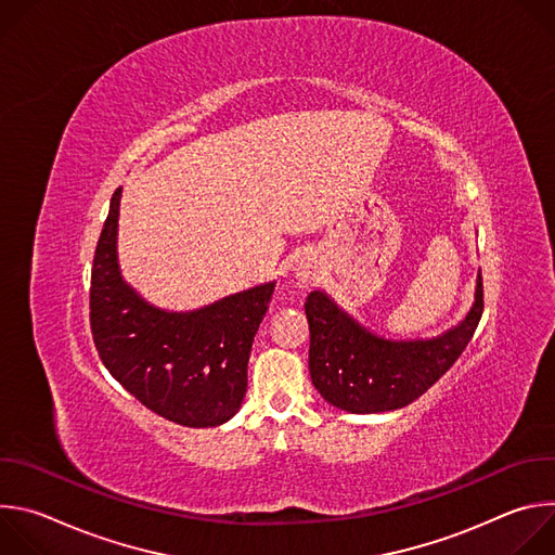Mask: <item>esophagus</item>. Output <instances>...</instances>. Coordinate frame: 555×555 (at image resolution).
Returning a JSON list of instances; mask_svg holds the SVG:
<instances>
[{"label": "esophagus", "instance_id": "34e87169", "mask_svg": "<svg viewBox=\"0 0 555 555\" xmlns=\"http://www.w3.org/2000/svg\"><path fill=\"white\" fill-rule=\"evenodd\" d=\"M294 276L300 285H311L313 281H319L321 268H319V263H315L313 257H302L294 266Z\"/></svg>", "mask_w": 555, "mask_h": 555}]
</instances>
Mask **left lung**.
<instances>
[{
	"label": "left lung",
	"instance_id": "obj_1",
	"mask_svg": "<svg viewBox=\"0 0 555 555\" xmlns=\"http://www.w3.org/2000/svg\"><path fill=\"white\" fill-rule=\"evenodd\" d=\"M305 313L313 386L340 411L386 413L415 402L463 353L483 313V279L465 319L430 340L379 338L321 289L307 296Z\"/></svg>",
	"mask_w": 555,
	"mask_h": 555
}]
</instances>
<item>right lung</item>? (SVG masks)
<instances>
[{"label": "right lung", "mask_w": 555, "mask_h": 555, "mask_svg": "<svg viewBox=\"0 0 555 555\" xmlns=\"http://www.w3.org/2000/svg\"><path fill=\"white\" fill-rule=\"evenodd\" d=\"M120 191L112 195L92 266L90 325L99 356L149 411L189 428L219 426L246 398L250 349L274 283L195 311L149 305L118 268Z\"/></svg>", "instance_id": "add662e5"}]
</instances>
